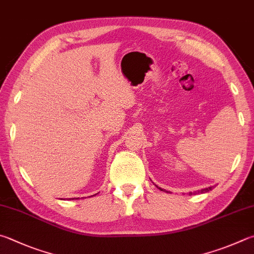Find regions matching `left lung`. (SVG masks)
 Masks as SVG:
<instances>
[{
  "label": "left lung",
  "instance_id": "1",
  "mask_svg": "<svg viewBox=\"0 0 254 254\" xmlns=\"http://www.w3.org/2000/svg\"><path fill=\"white\" fill-rule=\"evenodd\" d=\"M160 190H162L163 191V189H161V188H159ZM210 190H212V187L211 188H206V189H203V190H201V191H197V193H204V192H207V191H210ZM196 192H193V194H195ZM189 194H192V192L191 193H189Z\"/></svg>",
  "mask_w": 254,
  "mask_h": 254
}]
</instances>
